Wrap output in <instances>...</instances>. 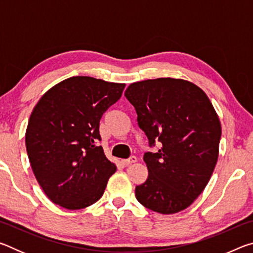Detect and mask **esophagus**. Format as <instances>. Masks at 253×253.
I'll return each instance as SVG.
<instances>
[{
    "label": "esophagus",
    "instance_id": "esophagus-1",
    "mask_svg": "<svg viewBox=\"0 0 253 253\" xmlns=\"http://www.w3.org/2000/svg\"><path fill=\"white\" fill-rule=\"evenodd\" d=\"M137 161V158H136V156H130L129 158H127V160H122V163L124 165H126V166H128V165H130V164H132V163H135Z\"/></svg>",
    "mask_w": 253,
    "mask_h": 253
}]
</instances>
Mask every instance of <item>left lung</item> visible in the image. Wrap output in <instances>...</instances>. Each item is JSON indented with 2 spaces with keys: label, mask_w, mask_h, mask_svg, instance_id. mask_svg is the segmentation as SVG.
Wrapping results in <instances>:
<instances>
[{
  "label": "left lung",
  "mask_w": 253,
  "mask_h": 253,
  "mask_svg": "<svg viewBox=\"0 0 253 253\" xmlns=\"http://www.w3.org/2000/svg\"><path fill=\"white\" fill-rule=\"evenodd\" d=\"M125 97L135 107L149 146L145 183L135 195L145 208L162 214L183 211L209 183L219 157L221 123L202 89L183 79H148L128 85Z\"/></svg>",
  "instance_id": "8db88e82"
}]
</instances>
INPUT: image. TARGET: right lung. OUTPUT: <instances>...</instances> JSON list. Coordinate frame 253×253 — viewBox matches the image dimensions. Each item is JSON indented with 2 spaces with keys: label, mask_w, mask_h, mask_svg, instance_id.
<instances>
[{
  "label": "right lung",
  "mask_w": 253,
  "mask_h": 253,
  "mask_svg": "<svg viewBox=\"0 0 253 253\" xmlns=\"http://www.w3.org/2000/svg\"><path fill=\"white\" fill-rule=\"evenodd\" d=\"M125 85L71 77L49 89L33 108L25 146L34 176L54 204L79 210L104 194L116 165L98 146L99 122Z\"/></svg>",
  "instance_id": "1"
}]
</instances>
